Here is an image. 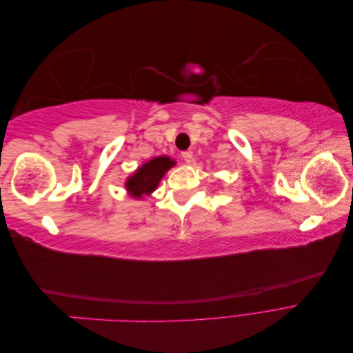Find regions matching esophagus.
I'll return each instance as SVG.
<instances>
[{"label":"esophagus","mask_w":353,"mask_h":353,"mask_svg":"<svg viewBox=\"0 0 353 353\" xmlns=\"http://www.w3.org/2000/svg\"><path fill=\"white\" fill-rule=\"evenodd\" d=\"M181 156H183V159L185 160L187 163H190L191 160H193V152H191V150H185V152H183V153H181Z\"/></svg>","instance_id":"1"}]
</instances>
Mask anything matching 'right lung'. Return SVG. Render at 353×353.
<instances>
[{
    "instance_id": "right-lung-1",
    "label": "right lung",
    "mask_w": 353,
    "mask_h": 353,
    "mask_svg": "<svg viewBox=\"0 0 353 353\" xmlns=\"http://www.w3.org/2000/svg\"><path fill=\"white\" fill-rule=\"evenodd\" d=\"M175 165L174 160L166 156L154 157L150 162L138 168L137 172L126 181V188L134 197H141L150 194L156 190L159 181L162 179L166 170Z\"/></svg>"
}]
</instances>
